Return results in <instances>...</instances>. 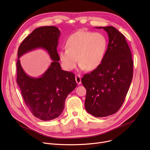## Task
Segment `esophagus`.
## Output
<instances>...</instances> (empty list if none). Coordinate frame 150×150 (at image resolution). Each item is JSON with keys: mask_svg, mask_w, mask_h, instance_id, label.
<instances>
[{"mask_svg": "<svg viewBox=\"0 0 150 150\" xmlns=\"http://www.w3.org/2000/svg\"><path fill=\"white\" fill-rule=\"evenodd\" d=\"M75 80L76 82L78 84H80L81 83V77L79 75H76L75 76Z\"/></svg>", "mask_w": 150, "mask_h": 150, "instance_id": "obj_1", "label": "esophagus"}]
</instances>
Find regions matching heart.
<instances>
[{
	"instance_id": "obj_1",
	"label": "heart",
	"mask_w": 150,
	"mask_h": 150,
	"mask_svg": "<svg viewBox=\"0 0 150 150\" xmlns=\"http://www.w3.org/2000/svg\"><path fill=\"white\" fill-rule=\"evenodd\" d=\"M66 46V49L59 52V58L64 69L73 70L78 61L80 69L92 71L103 61L108 40L102 33L80 30L69 37Z\"/></svg>"
}]
</instances>
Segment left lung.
<instances>
[{
    "mask_svg": "<svg viewBox=\"0 0 150 150\" xmlns=\"http://www.w3.org/2000/svg\"><path fill=\"white\" fill-rule=\"evenodd\" d=\"M97 28L108 33V48L101 64L85 74L81 83L86 89V111L103 117L115 114L122 106L132 79L133 60L122 33L112 26Z\"/></svg>",
    "mask_w": 150,
    "mask_h": 150,
    "instance_id": "1",
    "label": "left lung"
}]
</instances>
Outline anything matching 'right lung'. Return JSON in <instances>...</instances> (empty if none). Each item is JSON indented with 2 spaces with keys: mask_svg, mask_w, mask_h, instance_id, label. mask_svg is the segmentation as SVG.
<instances>
[{
  "mask_svg": "<svg viewBox=\"0 0 150 150\" xmlns=\"http://www.w3.org/2000/svg\"><path fill=\"white\" fill-rule=\"evenodd\" d=\"M60 31L54 26L34 30L19 47L16 62L17 83L26 106L38 119L49 121L59 117L64 109L65 100L76 87L75 74L61 70L57 52ZM41 48L49 53L53 62L39 78L28 76L21 68L19 58L24 53Z\"/></svg>",
  "mask_w": 150,
  "mask_h": 150,
  "instance_id": "obj_1",
  "label": "right lung"
}]
</instances>
